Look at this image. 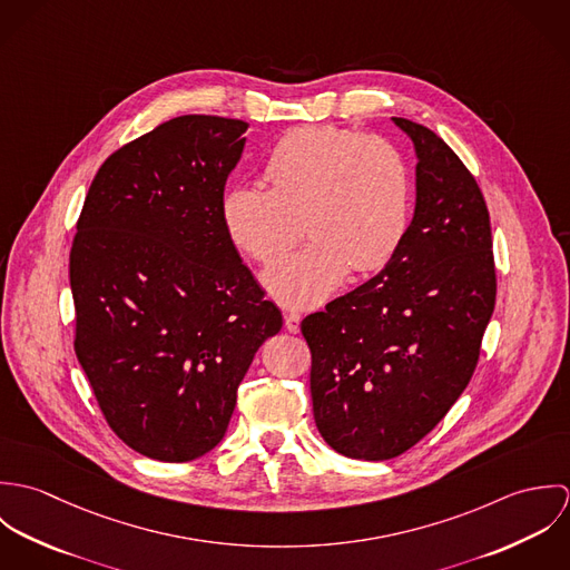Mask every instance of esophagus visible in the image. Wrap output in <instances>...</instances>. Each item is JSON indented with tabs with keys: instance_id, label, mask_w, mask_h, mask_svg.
I'll return each instance as SVG.
<instances>
[{
	"instance_id": "1",
	"label": "esophagus",
	"mask_w": 570,
	"mask_h": 570,
	"mask_svg": "<svg viewBox=\"0 0 570 570\" xmlns=\"http://www.w3.org/2000/svg\"><path fill=\"white\" fill-rule=\"evenodd\" d=\"M285 328L289 333H298L301 331V314L298 312H285Z\"/></svg>"
}]
</instances>
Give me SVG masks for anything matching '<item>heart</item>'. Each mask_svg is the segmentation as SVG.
<instances>
[{
	"label": "heart",
	"instance_id": "heart-1",
	"mask_svg": "<svg viewBox=\"0 0 570 570\" xmlns=\"http://www.w3.org/2000/svg\"><path fill=\"white\" fill-rule=\"evenodd\" d=\"M267 188L224 193L228 237L258 263L283 256L305 222L312 244L272 265L263 283L289 307L326 301L348 276L382 269L406 239L412 173L404 151L382 136L337 127H298L263 164Z\"/></svg>",
	"mask_w": 570,
	"mask_h": 570
}]
</instances>
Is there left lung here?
<instances>
[{
    "instance_id": "1",
    "label": "left lung",
    "mask_w": 570,
    "mask_h": 570,
    "mask_svg": "<svg viewBox=\"0 0 570 570\" xmlns=\"http://www.w3.org/2000/svg\"><path fill=\"white\" fill-rule=\"evenodd\" d=\"M393 122L416 154V204L384 269L307 316L314 419L326 443L389 461L419 443L461 397L495 305L483 193L428 127Z\"/></svg>"
}]
</instances>
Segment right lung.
I'll return each instance as SVG.
<instances>
[{"mask_svg":"<svg viewBox=\"0 0 570 570\" xmlns=\"http://www.w3.org/2000/svg\"><path fill=\"white\" fill-rule=\"evenodd\" d=\"M245 131L163 122L102 163L77 224V357L109 428L164 463L224 439L254 353L283 326L222 222Z\"/></svg>","mask_w":570,"mask_h":570,"instance_id":"1","label":"right lung"}]
</instances>
